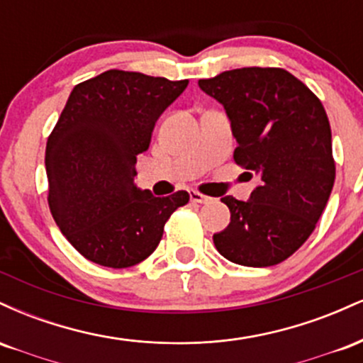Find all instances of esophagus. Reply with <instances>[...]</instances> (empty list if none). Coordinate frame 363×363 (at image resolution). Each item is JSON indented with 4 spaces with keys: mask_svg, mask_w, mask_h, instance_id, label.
<instances>
[{
    "mask_svg": "<svg viewBox=\"0 0 363 363\" xmlns=\"http://www.w3.org/2000/svg\"><path fill=\"white\" fill-rule=\"evenodd\" d=\"M189 198H191V201H194V203H210L211 201L210 196H205V194L198 193V191H191Z\"/></svg>",
    "mask_w": 363,
    "mask_h": 363,
    "instance_id": "34e87169",
    "label": "esophagus"
}]
</instances>
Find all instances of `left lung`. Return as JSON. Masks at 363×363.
<instances>
[{"instance_id": "left-lung-1", "label": "left lung", "mask_w": 363, "mask_h": 363, "mask_svg": "<svg viewBox=\"0 0 363 363\" xmlns=\"http://www.w3.org/2000/svg\"><path fill=\"white\" fill-rule=\"evenodd\" d=\"M198 85L223 106L239 145L234 160L259 181L247 201L223 196L230 223L215 247L235 264H278L309 239L335 184L326 111L280 68L230 69Z\"/></svg>"}]
</instances>
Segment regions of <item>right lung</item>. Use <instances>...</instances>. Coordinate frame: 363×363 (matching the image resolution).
I'll list each match as a JSON object with an SVG mask.
<instances>
[{"instance_id": "right-lung-1", "label": "right lung", "mask_w": 363, "mask_h": 363, "mask_svg": "<svg viewBox=\"0 0 363 363\" xmlns=\"http://www.w3.org/2000/svg\"><path fill=\"white\" fill-rule=\"evenodd\" d=\"M187 80L109 69L72 90L45 147L49 208L82 256L129 268L157 249L187 191L155 198L135 184L136 157Z\"/></svg>"}]
</instances>
